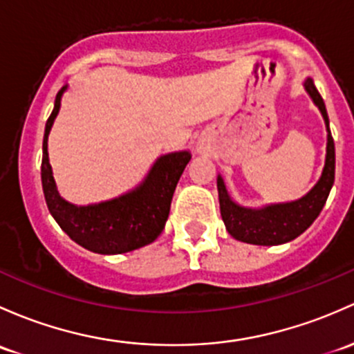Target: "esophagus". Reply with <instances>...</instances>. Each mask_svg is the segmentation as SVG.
<instances>
[{"label": "esophagus", "instance_id": "1", "mask_svg": "<svg viewBox=\"0 0 354 354\" xmlns=\"http://www.w3.org/2000/svg\"><path fill=\"white\" fill-rule=\"evenodd\" d=\"M196 151L205 152L207 151V144L205 142H198V144H196Z\"/></svg>", "mask_w": 354, "mask_h": 354}]
</instances>
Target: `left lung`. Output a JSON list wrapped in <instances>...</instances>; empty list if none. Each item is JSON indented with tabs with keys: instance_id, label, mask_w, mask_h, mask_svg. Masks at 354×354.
I'll use <instances>...</instances> for the list:
<instances>
[{
	"instance_id": "obj_1",
	"label": "left lung",
	"mask_w": 354,
	"mask_h": 354,
	"mask_svg": "<svg viewBox=\"0 0 354 354\" xmlns=\"http://www.w3.org/2000/svg\"><path fill=\"white\" fill-rule=\"evenodd\" d=\"M304 88L312 98V102L315 103V106L321 110L322 118L326 122V162L321 178L312 187L310 192L305 193L302 198L283 203H268L265 207L251 208L239 205V203L230 198L224 178H222V174H218L217 189L221 215L227 232L234 239L258 245L285 244L305 232L312 225V222L319 217V214L326 205V200L334 185L336 151H334V140L333 136H330L329 117H327L324 100L319 95L312 77H307L304 81Z\"/></svg>"
}]
</instances>
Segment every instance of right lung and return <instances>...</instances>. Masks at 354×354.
I'll list each match as a JSON object with an SVG mask.
<instances>
[{
	"label": "right lung",
	"instance_id": "1",
	"mask_svg": "<svg viewBox=\"0 0 354 354\" xmlns=\"http://www.w3.org/2000/svg\"><path fill=\"white\" fill-rule=\"evenodd\" d=\"M66 89L68 84L55 96L42 144V188L50 215L74 243L98 254H122L151 244L165 229L173 193L192 154L176 151L159 156L142 183L120 196L89 205L68 202L59 195L47 151Z\"/></svg>",
	"mask_w": 354,
	"mask_h": 354
}]
</instances>
